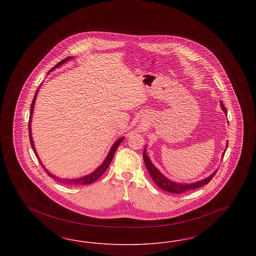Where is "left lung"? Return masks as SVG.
<instances>
[{"instance_id":"1","label":"left lung","mask_w":256,"mask_h":256,"mask_svg":"<svg viewBox=\"0 0 256 256\" xmlns=\"http://www.w3.org/2000/svg\"><path fill=\"white\" fill-rule=\"evenodd\" d=\"M220 108L224 112L226 115H228L226 112V108H224V104L220 102ZM228 141L226 142V150L228 148ZM224 156V152L222 154V156ZM143 158L145 161V165H146V170L148 172V174H150L152 180L154 183L158 186L159 188H161L162 190L169 192V193H172V194H182L187 191L190 190H194V189H198L204 185H206L207 183L209 182L212 178L215 176V174L217 172V170H214L209 176H207L206 178L198 180V182H195L193 183H180L176 182H172L169 178H167L161 172H159L158 169L152 164V162L150 161V159L148 158V156L146 154V148H144L143 152Z\"/></svg>"}]
</instances>
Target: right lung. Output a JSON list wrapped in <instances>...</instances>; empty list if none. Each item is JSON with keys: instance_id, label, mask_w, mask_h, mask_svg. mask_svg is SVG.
<instances>
[{"instance_id": "right-lung-1", "label": "right lung", "mask_w": 256, "mask_h": 256, "mask_svg": "<svg viewBox=\"0 0 256 256\" xmlns=\"http://www.w3.org/2000/svg\"><path fill=\"white\" fill-rule=\"evenodd\" d=\"M72 58H73L72 56H69V58H67L63 60L60 61V63H58L54 67H52V68L50 70V72L54 71L56 68L60 67L62 64L66 63L67 61H69L70 60H72ZM39 88H40V87H38V89H37L34 98V100H32V106H30V120H28V134H30V145H32V150H34V154H36L37 158L39 160V162H40L41 166L43 167V169H44V170H46V172L49 174L50 178H52L54 180H58V182L63 183V184H68V185H86V184H90V183H93L94 182H96L97 180H98V178L102 176V174L106 170V169L108 168V166H110V164L111 163V160H112L113 156H114V154H115L116 150L118 148L119 145H120V144L122 143V141H124V137H120L119 139H117V140L115 141V143H114V144L112 145V146H111L110 152H108V154L106 156V159L104 160V162H102V163L98 167L96 170H94V172H92L91 174H87V176H82V178H58V176H56L54 174H52L50 172H49L48 169H46V167L43 165L42 161L40 160L39 156H38V154H37L36 150V146H34V140H32V114H34V104H36V100Z\"/></svg>"}]
</instances>
